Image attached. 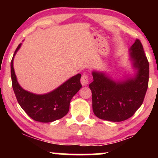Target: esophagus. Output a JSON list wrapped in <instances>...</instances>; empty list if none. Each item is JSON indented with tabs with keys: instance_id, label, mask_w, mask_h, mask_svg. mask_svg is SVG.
I'll return each instance as SVG.
<instances>
[{
	"instance_id": "esophagus-1",
	"label": "esophagus",
	"mask_w": 158,
	"mask_h": 158,
	"mask_svg": "<svg viewBox=\"0 0 158 158\" xmlns=\"http://www.w3.org/2000/svg\"><path fill=\"white\" fill-rule=\"evenodd\" d=\"M88 81H89V78L87 74H83L81 77V83L83 86H86L88 84Z\"/></svg>"
}]
</instances>
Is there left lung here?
<instances>
[{
  "mask_svg": "<svg viewBox=\"0 0 158 158\" xmlns=\"http://www.w3.org/2000/svg\"><path fill=\"white\" fill-rule=\"evenodd\" d=\"M130 57L137 70L134 78L116 81L102 72L93 71L92 92L94 113L99 119L121 122L130 118L143 104L148 88L149 64L140 41L130 48Z\"/></svg>",
  "mask_w": 158,
  "mask_h": 158,
  "instance_id": "left-lung-1",
  "label": "left lung"
}]
</instances>
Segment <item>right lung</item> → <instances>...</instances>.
<instances>
[{"instance_id": "obj_1", "label": "right lung", "mask_w": 158, "mask_h": 158, "mask_svg": "<svg viewBox=\"0 0 158 158\" xmlns=\"http://www.w3.org/2000/svg\"><path fill=\"white\" fill-rule=\"evenodd\" d=\"M21 44L16 48L11 61L12 88L20 106L35 121L50 123L62 118L68 114L71 99L81 88V74L78 73L52 91L46 94H35L23 90L17 81L13 68L14 56Z\"/></svg>"}]
</instances>
